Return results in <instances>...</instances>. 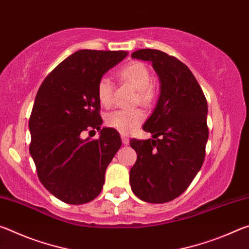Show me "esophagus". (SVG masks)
<instances>
[{"label": "esophagus", "mask_w": 249, "mask_h": 249, "mask_svg": "<svg viewBox=\"0 0 249 249\" xmlns=\"http://www.w3.org/2000/svg\"><path fill=\"white\" fill-rule=\"evenodd\" d=\"M122 142H123L124 145H128L129 144V140L125 136V135H122Z\"/></svg>", "instance_id": "esophagus-1"}]
</instances>
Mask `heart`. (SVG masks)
Returning <instances> with one entry per match:
<instances>
[{"label": "heart", "mask_w": 249, "mask_h": 249, "mask_svg": "<svg viewBox=\"0 0 249 249\" xmlns=\"http://www.w3.org/2000/svg\"><path fill=\"white\" fill-rule=\"evenodd\" d=\"M119 78L137 91V101L144 107H150L153 104L156 91L151 86V75L147 66L140 61H134L122 68ZM96 94L100 103L104 107H109L112 103L113 87L107 78H101L96 86ZM145 114L140 108L134 109H115L108 113L105 117V123L108 127L116 129L121 134L128 135L144 121Z\"/></svg>", "instance_id": "heart-1"}]
</instances>
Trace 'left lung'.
<instances>
[{
    "label": "left lung",
    "mask_w": 249,
    "mask_h": 249,
    "mask_svg": "<svg viewBox=\"0 0 249 249\" xmlns=\"http://www.w3.org/2000/svg\"><path fill=\"white\" fill-rule=\"evenodd\" d=\"M132 58L151 62L160 81V95L142 126L153 138L129 142L137 154L129 171L130 187L142 201L166 203L187 190L203 165L208 102L190 69L176 57L140 49Z\"/></svg>",
    "instance_id": "1"
}]
</instances>
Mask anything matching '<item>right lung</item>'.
<instances>
[{"label":"right lung","instance_id":"obj_1","mask_svg":"<svg viewBox=\"0 0 249 249\" xmlns=\"http://www.w3.org/2000/svg\"><path fill=\"white\" fill-rule=\"evenodd\" d=\"M127 53L82 49L60 62L41 83L29 117L31 153L40 182L65 203L95 199L105 170L122 141L115 129H101L96 86ZM100 129V137L81 138L84 130Z\"/></svg>","mask_w":249,"mask_h":249}]
</instances>
